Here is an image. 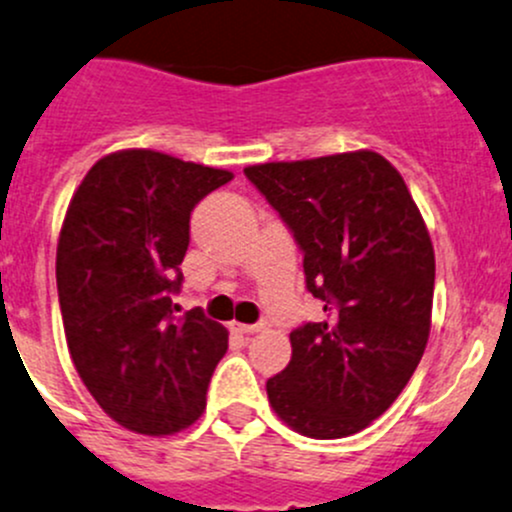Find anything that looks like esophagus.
<instances>
[{"mask_svg": "<svg viewBox=\"0 0 512 512\" xmlns=\"http://www.w3.org/2000/svg\"><path fill=\"white\" fill-rule=\"evenodd\" d=\"M229 329H232L234 334H256L261 332V324H241V322H229Z\"/></svg>", "mask_w": 512, "mask_h": 512, "instance_id": "1", "label": "esophagus"}]
</instances>
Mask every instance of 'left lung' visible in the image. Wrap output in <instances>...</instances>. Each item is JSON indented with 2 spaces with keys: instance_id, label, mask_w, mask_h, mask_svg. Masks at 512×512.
<instances>
[{
  "instance_id": "8db88e82",
  "label": "left lung",
  "mask_w": 512,
  "mask_h": 512,
  "mask_svg": "<svg viewBox=\"0 0 512 512\" xmlns=\"http://www.w3.org/2000/svg\"><path fill=\"white\" fill-rule=\"evenodd\" d=\"M302 251L324 320L290 332L271 408L305 437L356 434L381 417L425 354L434 249L403 175L373 151L244 168Z\"/></svg>"
}]
</instances>
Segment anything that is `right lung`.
Returning <instances> with one entry per match:
<instances>
[{
    "mask_svg": "<svg viewBox=\"0 0 512 512\" xmlns=\"http://www.w3.org/2000/svg\"><path fill=\"white\" fill-rule=\"evenodd\" d=\"M234 175L129 148L100 158L65 212L56 280L82 383L114 422L163 437L202 415L227 329L178 315L190 212Z\"/></svg>",
    "mask_w": 512,
    "mask_h": 512,
    "instance_id": "1",
    "label": "right lung"
}]
</instances>
